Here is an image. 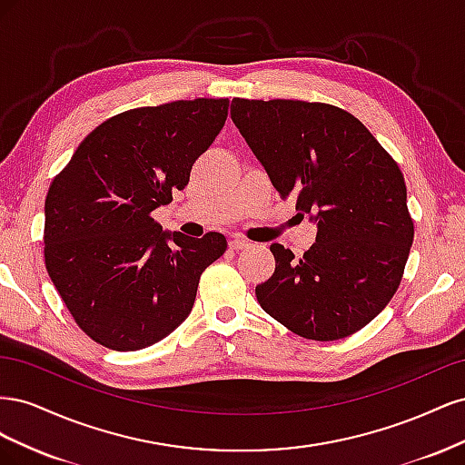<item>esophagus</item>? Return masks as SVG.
<instances>
[{
  "mask_svg": "<svg viewBox=\"0 0 465 465\" xmlns=\"http://www.w3.org/2000/svg\"><path fill=\"white\" fill-rule=\"evenodd\" d=\"M248 246H250V242L244 241V238H241V236H234L232 241L229 242V248H231V250H244V248H248Z\"/></svg>",
  "mask_w": 465,
  "mask_h": 465,
  "instance_id": "1",
  "label": "esophagus"
}]
</instances>
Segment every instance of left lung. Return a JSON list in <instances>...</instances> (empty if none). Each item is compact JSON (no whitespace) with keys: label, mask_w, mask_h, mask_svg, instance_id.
I'll return each instance as SVG.
<instances>
[{"label":"left lung","mask_w":465,"mask_h":465,"mask_svg":"<svg viewBox=\"0 0 465 465\" xmlns=\"http://www.w3.org/2000/svg\"><path fill=\"white\" fill-rule=\"evenodd\" d=\"M231 116L281 200L318 221L316 242L301 258L270 246L275 272L256 287L258 302L306 340L362 330L396 294L413 244L398 163L333 104L232 98Z\"/></svg>","instance_id":"obj_1"}]
</instances>
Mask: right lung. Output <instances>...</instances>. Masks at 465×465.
<instances>
[{"label": "right lung", "instance_id": "right-lung-1", "mask_svg": "<svg viewBox=\"0 0 465 465\" xmlns=\"http://www.w3.org/2000/svg\"><path fill=\"white\" fill-rule=\"evenodd\" d=\"M229 116V98L142 106L104 120L55 174L45 203V263L69 314L98 345L137 351L192 311L227 238L163 232L151 217L188 186Z\"/></svg>", "mask_w": 465, "mask_h": 465}]
</instances>
